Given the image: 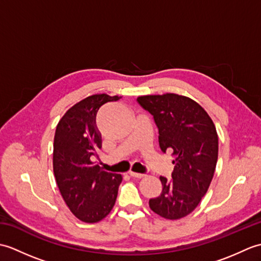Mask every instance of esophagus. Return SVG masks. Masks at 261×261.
I'll use <instances>...</instances> for the list:
<instances>
[{"label":"esophagus","mask_w":261,"mask_h":261,"mask_svg":"<svg viewBox=\"0 0 261 261\" xmlns=\"http://www.w3.org/2000/svg\"><path fill=\"white\" fill-rule=\"evenodd\" d=\"M129 175H130L131 177H134V178H142V177L145 176V175H143V174H138V173H134V171H130Z\"/></svg>","instance_id":"34e87169"}]
</instances>
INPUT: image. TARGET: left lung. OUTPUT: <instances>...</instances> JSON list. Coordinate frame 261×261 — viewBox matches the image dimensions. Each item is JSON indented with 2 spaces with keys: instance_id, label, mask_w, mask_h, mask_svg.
Instances as JSON below:
<instances>
[{
  "instance_id": "1",
  "label": "left lung",
  "mask_w": 261,
  "mask_h": 261,
  "mask_svg": "<svg viewBox=\"0 0 261 261\" xmlns=\"http://www.w3.org/2000/svg\"><path fill=\"white\" fill-rule=\"evenodd\" d=\"M137 101L153 116L162 151H173L175 157L171 179L160 176L162 194L149 199V206L165 219H181L196 208L212 181L219 153L215 125L201 105L178 94Z\"/></svg>"
}]
</instances>
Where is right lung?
Here are the masks:
<instances>
[{
    "label": "right lung",
    "mask_w": 261,
    "mask_h": 261,
    "mask_svg": "<svg viewBox=\"0 0 261 261\" xmlns=\"http://www.w3.org/2000/svg\"><path fill=\"white\" fill-rule=\"evenodd\" d=\"M121 96L95 94L76 103L58 122L54 139V174L65 203L86 223L103 220L113 208L122 181L120 174L93 163L102 147L96 126L99 108Z\"/></svg>",
    "instance_id": "add662e5"
}]
</instances>
